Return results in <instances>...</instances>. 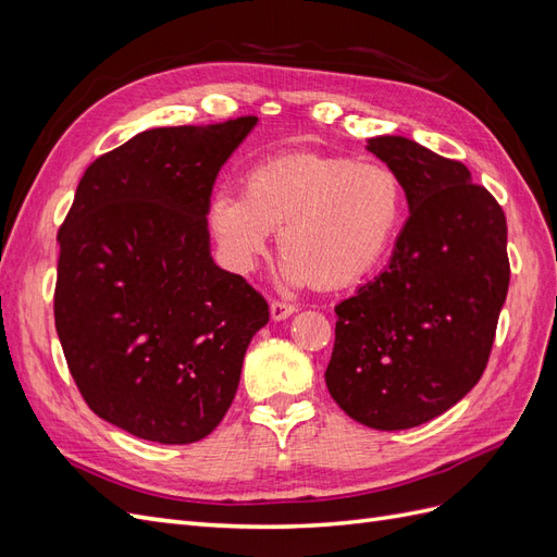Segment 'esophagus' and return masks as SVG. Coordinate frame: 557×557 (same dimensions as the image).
I'll return each mask as SVG.
<instances>
[{
  "instance_id": "34e87169",
  "label": "esophagus",
  "mask_w": 557,
  "mask_h": 557,
  "mask_svg": "<svg viewBox=\"0 0 557 557\" xmlns=\"http://www.w3.org/2000/svg\"><path fill=\"white\" fill-rule=\"evenodd\" d=\"M269 311H272V318L274 320H285L288 315H293L297 311L295 305H290V301H281V299H274L272 307H269Z\"/></svg>"
}]
</instances>
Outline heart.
Masks as SVG:
<instances>
[{
  "mask_svg": "<svg viewBox=\"0 0 557 557\" xmlns=\"http://www.w3.org/2000/svg\"><path fill=\"white\" fill-rule=\"evenodd\" d=\"M401 211V183L391 166L346 156L283 153L252 164L244 174V193L218 190L209 225L237 272L256 269L281 227L285 281L342 288L381 262Z\"/></svg>",
  "mask_w": 557,
  "mask_h": 557,
  "instance_id": "b5f03b06",
  "label": "heart"
}]
</instances>
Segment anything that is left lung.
I'll list each match as a JSON object with an SVG mask.
<instances>
[{
    "label": "left lung",
    "mask_w": 557,
    "mask_h": 557,
    "mask_svg": "<svg viewBox=\"0 0 557 557\" xmlns=\"http://www.w3.org/2000/svg\"><path fill=\"white\" fill-rule=\"evenodd\" d=\"M409 201L391 264L334 307L332 399L374 430L423 425L479 383L509 290L507 215L467 166L407 137L369 139Z\"/></svg>",
    "instance_id": "1"
}]
</instances>
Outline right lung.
<instances>
[{
  "instance_id": "1",
  "label": "right lung",
  "mask_w": 557,
  "mask_h": 557,
  "mask_svg": "<svg viewBox=\"0 0 557 557\" xmlns=\"http://www.w3.org/2000/svg\"><path fill=\"white\" fill-rule=\"evenodd\" d=\"M258 123L146 129L83 174L58 230L55 330L81 397L139 440L225 418L267 299L209 252L213 181Z\"/></svg>"
}]
</instances>
